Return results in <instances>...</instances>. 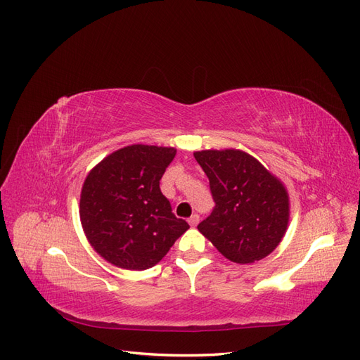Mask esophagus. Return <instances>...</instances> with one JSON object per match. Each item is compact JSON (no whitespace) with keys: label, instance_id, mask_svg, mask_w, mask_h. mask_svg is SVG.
<instances>
[{"label":"esophagus","instance_id":"1","mask_svg":"<svg viewBox=\"0 0 360 360\" xmlns=\"http://www.w3.org/2000/svg\"><path fill=\"white\" fill-rule=\"evenodd\" d=\"M188 222H189L191 226H197L198 222H200V216H198V214H192V216L189 217Z\"/></svg>","mask_w":360,"mask_h":360}]
</instances>
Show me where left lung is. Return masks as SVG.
Masks as SVG:
<instances>
[{"label": "left lung", "instance_id": "8db88e82", "mask_svg": "<svg viewBox=\"0 0 360 360\" xmlns=\"http://www.w3.org/2000/svg\"><path fill=\"white\" fill-rule=\"evenodd\" d=\"M193 156L209 177L216 202L198 231L237 264L274 252L290 221L284 183L243 150H201Z\"/></svg>", "mask_w": 360, "mask_h": 360}]
</instances>
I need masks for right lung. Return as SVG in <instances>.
Masks as SVG:
<instances>
[{"label":"right lung","instance_id":"1","mask_svg":"<svg viewBox=\"0 0 360 360\" xmlns=\"http://www.w3.org/2000/svg\"><path fill=\"white\" fill-rule=\"evenodd\" d=\"M176 153L174 147L134 144L89 172L79 217L86 240L108 263L126 270L153 267L189 228L159 188Z\"/></svg>","mask_w":360,"mask_h":360}]
</instances>
